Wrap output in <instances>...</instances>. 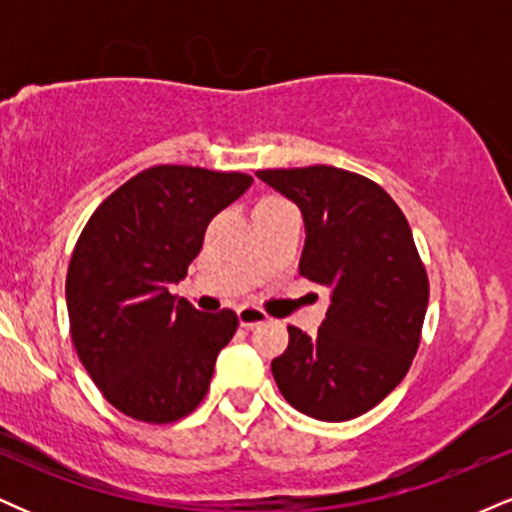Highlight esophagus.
<instances>
[{
	"label": "esophagus",
	"instance_id": "34e87169",
	"mask_svg": "<svg viewBox=\"0 0 512 512\" xmlns=\"http://www.w3.org/2000/svg\"><path fill=\"white\" fill-rule=\"evenodd\" d=\"M238 320H240V325L248 327V330H252V327H257V325H262V322H267L269 317H267V313H264V310L255 308V305H240V308H238Z\"/></svg>",
	"mask_w": 512,
	"mask_h": 512
}]
</instances>
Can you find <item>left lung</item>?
I'll use <instances>...</instances> for the list:
<instances>
[{
	"label": "left lung",
	"mask_w": 512,
	"mask_h": 512,
	"mask_svg": "<svg viewBox=\"0 0 512 512\" xmlns=\"http://www.w3.org/2000/svg\"><path fill=\"white\" fill-rule=\"evenodd\" d=\"M257 178L298 204L301 274L332 289L317 337L289 327L272 361L281 395L320 421H349L380 404L414 361L428 274L407 216L378 182L334 166L269 168Z\"/></svg>",
	"instance_id": "obj_1"
}]
</instances>
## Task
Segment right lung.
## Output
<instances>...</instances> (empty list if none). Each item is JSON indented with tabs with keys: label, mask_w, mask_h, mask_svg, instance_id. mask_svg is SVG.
Returning <instances> with one entry per match:
<instances>
[{
	"label": "right lung",
	"mask_w": 512,
	"mask_h": 512,
	"mask_svg": "<svg viewBox=\"0 0 512 512\" xmlns=\"http://www.w3.org/2000/svg\"><path fill=\"white\" fill-rule=\"evenodd\" d=\"M252 185L245 173L154 166L86 221L67 269L69 332L103 397L144 424H173L207 395L233 310L199 313L170 284L202 250L209 221Z\"/></svg>",
	"instance_id": "add662e5"
}]
</instances>
